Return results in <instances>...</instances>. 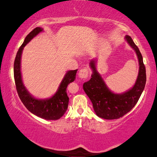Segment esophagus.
I'll list each match as a JSON object with an SVG mask.
<instances>
[{
    "mask_svg": "<svg viewBox=\"0 0 157 157\" xmlns=\"http://www.w3.org/2000/svg\"><path fill=\"white\" fill-rule=\"evenodd\" d=\"M89 74H90L89 69L83 68V69H81L80 71H79L78 77H79V78H82V79L87 78L89 76Z\"/></svg>",
    "mask_w": 157,
    "mask_h": 157,
    "instance_id": "esophagus-1",
    "label": "esophagus"
}]
</instances>
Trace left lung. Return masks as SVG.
<instances>
[{
  "mask_svg": "<svg viewBox=\"0 0 157 157\" xmlns=\"http://www.w3.org/2000/svg\"><path fill=\"white\" fill-rule=\"evenodd\" d=\"M125 40L135 51L139 60V74L134 86L121 94L112 92L97 71V59L90 61L92 78L83 86L85 92L91 101L96 114L104 119H119L130 112L138 102L146 83L145 67L141 52L130 36H126Z\"/></svg>",
  "mask_w": 157,
  "mask_h": 157,
  "instance_id": "1",
  "label": "left lung"
}]
</instances>
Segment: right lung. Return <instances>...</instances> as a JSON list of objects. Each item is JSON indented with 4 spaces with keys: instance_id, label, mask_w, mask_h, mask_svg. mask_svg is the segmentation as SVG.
I'll return each mask as SVG.
<instances>
[{
    "instance_id": "add662e5",
    "label": "right lung",
    "mask_w": 157,
    "mask_h": 157,
    "mask_svg": "<svg viewBox=\"0 0 157 157\" xmlns=\"http://www.w3.org/2000/svg\"><path fill=\"white\" fill-rule=\"evenodd\" d=\"M43 29L36 27L25 38V40L20 47L13 64V76L16 90L22 103L28 110L42 119L46 120H57L63 116L67 111L69 97L67 94V87L69 84L75 80L77 70H70L66 72L60 83L59 89L52 97L46 99H38L33 97L25 87L21 71V55L24 47L33 38L42 32Z\"/></svg>"
}]
</instances>
